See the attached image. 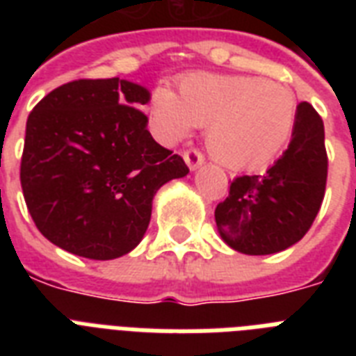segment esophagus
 Wrapping results in <instances>:
<instances>
[{
  "instance_id": "obj_1",
  "label": "esophagus",
  "mask_w": 356,
  "mask_h": 356,
  "mask_svg": "<svg viewBox=\"0 0 356 356\" xmlns=\"http://www.w3.org/2000/svg\"><path fill=\"white\" fill-rule=\"evenodd\" d=\"M184 162L188 164V168L194 172V170H197V168L205 162V159H203V155H201L200 151L197 149H188V151H184Z\"/></svg>"
}]
</instances>
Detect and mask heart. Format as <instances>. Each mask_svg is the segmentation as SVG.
<instances>
[{"label": "heart", "instance_id": "obj_1", "mask_svg": "<svg viewBox=\"0 0 356 356\" xmlns=\"http://www.w3.org/2000/svg\"><path fill=\"white\" fill-rule=\"evenodd\" d=\"M153 133L177 144L194 127H207V147L223 166L260 168L275 159L298 122L290 86L242 75L192 74L179 83V96L159 86L149 103Z\"/></svg>", "mask_w": 356, "mask_h": 356}]
</instances>
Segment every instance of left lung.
I'll use <instances>...</instances> for the list:
<instances>
[{
	"label": "left lung",
	"mask_w": 356,
	"mask_h": 356,
	"mask_svg": "<svg viewBox=\"0 0 356 356\" xmlns=\"http://www.w3.org/2000/svg\"><path fill=\"white\" fill-rule=\"evenodd\" d=\"M327 151L320 114L298 105L288 149L264 175H242L216 207V227L229 248L243 254L284 251L307 234L325 195Z\"/></svg>",
	"instance_id": "obj_1"
}]
</instances>
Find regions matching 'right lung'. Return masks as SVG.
Returning <instances> with one entry per match:
<instances>
[{"label": "right lung", "mask_w": 356, "mask_h": 356, "mask_svg": "<svg viewBox=\"0 0 356 356\" xmlns=\"http://www.w3.org/2000/svg\"><path fill=\"white\" fill-rule=\"evenodd\" d=\"M149 90L131 81L58 86L27 118L19 181L33 222L68 253L113 260L144 238L156 190L188 166L156 144L138 107Z\"/></svg>", "instance_id": "add662e5"}]
</instances>
